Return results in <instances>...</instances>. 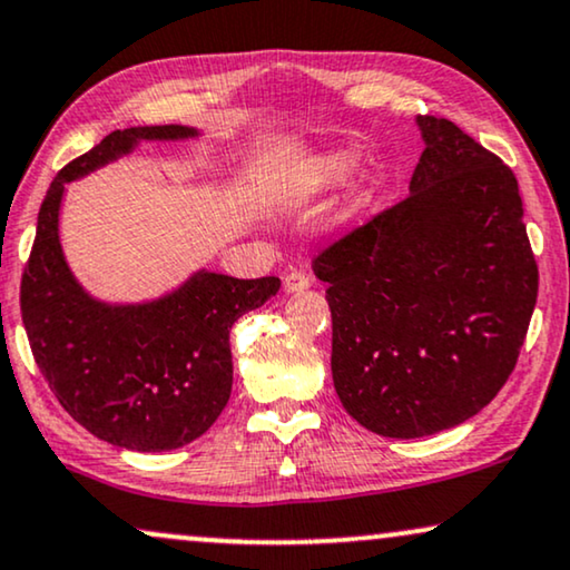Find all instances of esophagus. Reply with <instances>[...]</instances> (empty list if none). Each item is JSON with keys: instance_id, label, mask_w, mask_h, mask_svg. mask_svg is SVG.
<instances>
[{"instance_id": "esophagus-1", "label": "esophagus", "mask_w": 570, "mask_h": 570, "mask_svg": "<svg viewBox=\"0 0 570 570\" xmlns=\"http://www.w3.org/2000/svg\"><path fill=\"white\" fill-rule=\"evenodd\" d=\"M309 284H313V278H309L305 271H292V273H286V278H284V292H289V294L305 292V289H309Z\"/></svg>"}]
</instances>
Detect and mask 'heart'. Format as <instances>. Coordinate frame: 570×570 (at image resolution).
Masks as SVG:
<instances>
[{
    "mask_svg": "<svg viewBox=\"0 0 570 570\" xmlns=\"http://www.w3.org/2000/svg\"><path fill=\"white\" fill-rule=\"evenodd\" d=\"M354 158L346 154V150H336V154H325L317 158L313 166H307V171L294 181L289 187V203H305L307 197H313L323 189L338 185L341 179L346 177V171L352 169Z\"/></svg>",
    "mask_w": 570,
    "mask_h": 570,
    "instance_id": "obj_1",
    "label": "heart"
}]
</instances>
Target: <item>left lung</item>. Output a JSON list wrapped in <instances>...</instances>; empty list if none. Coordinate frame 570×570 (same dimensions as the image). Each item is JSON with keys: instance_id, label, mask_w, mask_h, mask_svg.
Returning a JSON list of instances; mask_svg holds the SVG:
<instances>
[{"instance_id": "left-lung-1", "label": "left lung", "mask_w": 570, "mask_h": 570, "mask_svg": "<svg viewBox=\"0 0 570 570\" xmlns=\"http://www.w3.org/2000/svg\"><path fill=\"white\" fill-rule=\"evenodd\" d=\"M409 195L315 257L341 404L383 438L456 428L513 373L540 271L519 181L451 119L416 117Z\"/></svg>"}]
</instances>
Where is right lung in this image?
Returning <instances> with one entry per match:
<instances>
[{
	"label": "right lung",
	"mask_w": 570,
	"mask_h": 570,
	"mask_svg": "<svg viewBox=\"0 0 570 570\" xmlns=\"http://www.w3.org/2000/svg\"><path fill=\"white\" fill-rule=\"evenodd\" d=\"M181 125L127 127L51 181L22 271L20 313L30 352L65 412L90 435L127 451H174L200 438L232 396L229 331L276 297L281 281L197 271L142 305L98 302L75 281L59 245L65 185L132 154L140 140H185Z\"/></svg>",
	"instance_id": "1"
}]
</instances>
